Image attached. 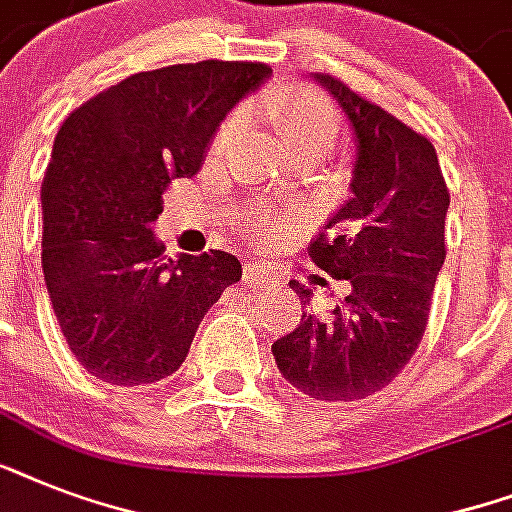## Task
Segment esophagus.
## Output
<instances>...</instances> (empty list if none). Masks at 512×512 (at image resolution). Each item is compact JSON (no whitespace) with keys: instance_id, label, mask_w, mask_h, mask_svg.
Listing matches in <instances>:
<instances>
[{"instance_id":"obj_1","label":"esophagus","mask_w":512,"mask_h":512,"mask_svg":"<svg viewBox=\"0 0 512 512\" xmlns=\"http://www.w3.org/2000/svg\"><path fill=\"white\" fill-rule=\"evenodd\" d=\"M244 284H247V287H252V289L265 287V276H263V271H260V265H257V263L244 265Z\"/></svg>"}]
</instances>
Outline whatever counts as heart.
Returning a JSON list of instances; mask_svg holds the SVG:
<instances>
[{"label":"heart","mask_w":512,"mask_h":512,"mask_svg":"<svg viewBox=\"0 0 512 512\" xmlns=\"http://www.w3.org/2000/svg\"><path fill=\"white\" fill-rule=\"evenodd\" d=\"M263 111L265 116L271 119L273 127L279 130V135L284 138L289 151L305 146L329 148L332 146V140L337 138V130H340L335 106H332L324 95H319V92L313 90H305V87L276 92L271 98H265ZM239 122V116H231V119L217 130V151H223V148L236 138ZM252 231H255L257 236H265V233L273 231V223L268 217H255V220H252Z\"/></svg>","instance_id":"b5f03b06"}]
</instances>
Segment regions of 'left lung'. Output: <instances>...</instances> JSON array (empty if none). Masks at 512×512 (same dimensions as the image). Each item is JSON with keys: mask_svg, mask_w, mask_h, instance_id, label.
Here are the masks:
<instances>
[{"mask_svg": "<svg viewBox=\"0 0 512 512\" xmlns=\"http://www.w3.org/2000/svg\"><path fill=\"white\" fill-rule=\"evenodd\" d=\"M356 135L350 196L308 255L350 292L329 316L305 311L311 289L289 281L303 319L273 342L279 372L316 401H358L396 380L428 327L430 297L446 260L449 188L436 148L329 74L313 76Z\"/></svg>", "mask_w": 512, "mask_h": 512, "instance_id": "left-lung-1", "label": "left lung"}]
</instances>
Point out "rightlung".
Masks as SVG:
<instances>
[{"mask_svg": "<svg viewBox=\"0 0 512 512\" xmlns=\"http://www.w3.org/2000/svg\"><path fill=\"white\" fill-rule=\"evenodd\" d=\"M271 76L247 60L140 71L68 114L42 183V271L76 361L111 385L170 377L241 279L228 252L164 255L162 193L199 172L228 111Z\"/></svg>", "mask_w": 512, "mask_h": 512, "instance_id": "obj_1", "label": "right lung"}]
</instances>
